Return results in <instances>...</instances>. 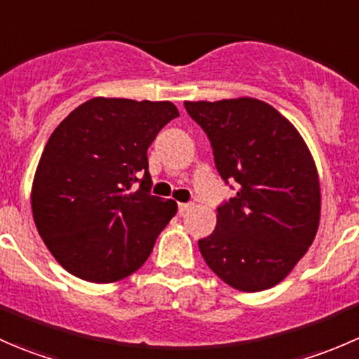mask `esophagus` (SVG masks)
Segmentation results:
<instances>
[{
    "mask_svg": "<svg viewBox=\"0 0 359 359\" xmlns=\"http://www.w3.org/2000/svg\"><path fill=\"white\" fill-rule=\"evenodd\" d=\"M193 208V203H179V212L186 213Z\"/></svg>",
    "mask_w": 359,
    "mask_h": 359,
    "instance_id": "1",
    "label": "esophagus"
}]
</instances>
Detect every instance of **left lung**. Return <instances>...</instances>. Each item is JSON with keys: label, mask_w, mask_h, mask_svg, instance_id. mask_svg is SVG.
<instances>
[{"label": "left lung", "mask_w": 359, "mask_h": 359, "mask_svg": "<svg viewBox=\"0 0 359 359\" xmlns=\"http://www.w3.org/2000/svg\"><path fill=\"white\" fill-rule=\"evenodd\" d=\"M184 106L208 137L219 175L238 189L217 208L215 231L198 241L203 259L236 290L274 287L302 259L320 224V180L309 149L262 100Z\"/></svg>", "instance_id": "obj_1"}]
</instances>
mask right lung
Returning a JSON list of instances; mask_svg holds the SVG:
<instances>
[{"label": "right lung", "mask_w": 359, "mask_h": 359, "mask_svg": "<svg viewBox=\"0 0 359 359\" xmlns=\"http://www.w3.org/2000/svg\"><path fill=\"white\" fill-rule=\"evenodd\" d=\"M172 102L95 97L53 130L32 182V217L57 262L92 283L135 273L177 212L151 194L147 149Z\"/></svg>", "instance_id": "right-lung-1"}]
</instances>
